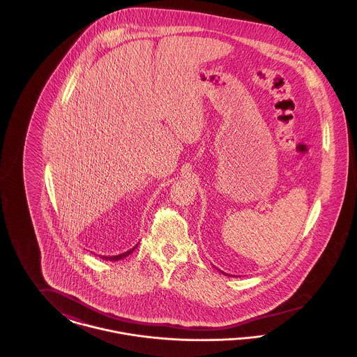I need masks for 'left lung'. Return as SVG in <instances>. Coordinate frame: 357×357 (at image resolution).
Here are the masks:
<instances>
[{"mask_svg":"<svg viewBox=\"0 0 357 357\" xmlns=\"http://www.w3.org/2000/svg\"><path fill=\"white\" fill-rule=\"evenodd\" d=\"M221 273H222V274H225V275H227V274H226V273L222 272V271H221Z\"/></svg>","mask_w":357,"mask_h":357,"instance_id":"obj_1","label":"left lung"}]
</instances>
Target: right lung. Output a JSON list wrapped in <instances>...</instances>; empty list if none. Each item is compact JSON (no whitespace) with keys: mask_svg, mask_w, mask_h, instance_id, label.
Returning a JSON list of instances; mask_svg holds the SVG:
<instances>
[{"mask_svg":"<svg viewBox=\"0 0 357 357\" xmlns=\"http://www.w3.org/2000/svg\"><path fill=\"white\" fill-rule=\"evenodd\" d=\"M137 246V245H136ZM136 246H134L131 250H128V252H124V253H121V255H100V258L102 259H105V261H119V259H123V258H126L127 255H131L134 250L136 249Z\"/></svg>","mask_w":357,"mask_h":357,"instance_id":"right-lung-1","label":"right lung"}]
</instances>
